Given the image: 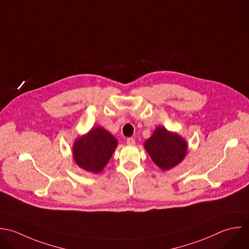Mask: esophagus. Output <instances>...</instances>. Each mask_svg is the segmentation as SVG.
I'll use <instances>...</instances> for the list:
<instances>
[{"label":"esophagus","mask_w":249,"mask_h":249,"mask_svg":"<svg viewBox=\"0 0 249 249\" xmlns=\"http://www.w3.org/2000/svg\"><path fill=\"white\" fill-rule=\"evenodd\" d=\"M127 143H128L129 145H134V144L136 143V141H135L134 138H128V139H127Z\"/></svg>","instance_id":"34e87169"}]
</instances>
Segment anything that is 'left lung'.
<instances>
[{
	"instance_id": "obj_1",
	"label": "left lung",
	"mask_w": 249,
	"mask_h": 249,
	"mask_svg": "<svg viewBox=\"0 0 249 249\" xmlns=\"http://www.w3.org/2000/svg\"><path fill=\"white\" fill-rule=\"evenodd\" d=\"M144 147L153 162L164 171L179 164L187 152L185 141L163 127H158L154 131L144 142Z\"/></svg>"
}]
</instances>
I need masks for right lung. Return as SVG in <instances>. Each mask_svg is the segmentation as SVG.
<instances>
[{"label":"right lung","mask_w":249,"mask_h":249,"mask_svg":"<svg viewBox=\"0 0 249 249\" xmlns=\"http://www.w3.org/2000/svg\"><path fill=\"white\" fill-rule=\"evenodd\" d=\"M117 146L116 139L101 127L92 129L73 145V159L85 171L97 174L108 163Z\"/></svg>","instance_id":"add662e5"}]
</instances>
